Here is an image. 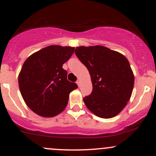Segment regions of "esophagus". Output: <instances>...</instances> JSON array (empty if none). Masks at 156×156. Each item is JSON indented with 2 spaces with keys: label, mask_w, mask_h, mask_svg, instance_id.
I'll list each match as a JSON object with an SVG mask.
<instances>
[{
  "label": "esophagus",
  "mask_w": 156,
  "mask_h": 156,
  "mask_svg": "<svg viewBox=\"0 0 156 156\" xmlns=\"http://www.w3.org/2000/svg\"><path fill=\"white\" fill-rule=\"evenodd\" d=\"M76 84H77L78 85V87H80V80H77V81H76Z\"/></svg>",
  "instance_id": "esophagus-1"
}]
</instances>
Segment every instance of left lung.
I'll list each match as a JSON object with an SVG mask.
<instances>
[{
    "label": "left lung",
    "mask_w": 156,
    "mask_h": 156,
    "mask_svg": "<svg viewBox=\"0 0 156 156\" xmlns=\"http://www.w3.org/2000/svg\"><path fill=\"white\" fill-rule=\"evenodd\" d=\"M75 54L89 70L92 82L91 94L84 97L88 109L103 119L112 118L131 98L134 76L124 55L101 45L77 47Z\"/></svg>",
    "instance_id": "1"
}]
</instances>
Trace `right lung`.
<instances>
[{
  "label": "right lung",
  "mask_w": 156,
  "mask_h": 156,
  "mask_svg": "<svg viewBox=\"0 0 156 156\" xmlns=\"http://www.w3.org/2000/svg\"><path fill=\"white\" fill-rule=\"evenodd\" d=\"M74 51L72 47L50 45L25 61L18 76L19 88L25 104L35 114L53 117L66 108L69 93L78 87L67 80L62 68Z\"/></svg>",
  "instance_id": "obj_1"
}]
</instances>
